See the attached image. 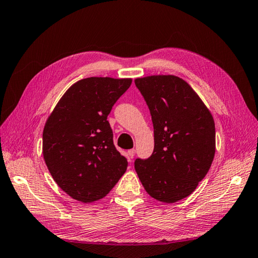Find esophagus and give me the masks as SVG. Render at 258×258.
<instances>
[{"label":"esophagus","instance_id":"34e87169","mask_svg":"<svg viewBox=\"0 0 258 258\" xmlns=\"http://www.w3.org/2000/svg\"><path fill=\"white\" fill-rule=\"evenodd\" d=\"M134 155H135V150H134V149H133V150H130V151H127V160H128L130 162L133 160Z\"/></svg>","mask_w":258,"mask_h":258}]
</instances>
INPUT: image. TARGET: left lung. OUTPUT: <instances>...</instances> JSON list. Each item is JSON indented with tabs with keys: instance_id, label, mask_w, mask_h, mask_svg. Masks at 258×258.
<instances>
[{
	"instance_id": "obj_1",
	"label": "left lung",
	"mask_w": 258,
	"mask_h": 258,
	"mask_svg": "<svg viewBox=\"0 0 258 258\" xmlns=\"http://www.w3.org/2000/svg\"><path fill=\"white\" fill-rule=\"evenodd\" d=\"M134 82L154 126V151L147 160L135 161V171L153 199L178 202L193 193L212 165L216 149L213 115L178 76L151 75Z\"/></svg>"
}]
</instances>
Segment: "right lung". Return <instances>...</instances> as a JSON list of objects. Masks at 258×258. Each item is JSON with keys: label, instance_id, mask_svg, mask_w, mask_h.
Segmentation results:
<instances>
[{"label": "right lung", "instance_id": "obj_1", "mask_svg": "<svg viewBox=\"0 0 258 258\" xmlns=\"http://www.w3.org/2000/svg\"><path fill=\"white\" fill-rule=\"evenodd\" d=\"M132 79L87 78L59 98L43 130V157L53 179L82 203L105 197L127 168L107 115Z\"/></svg>", "mask_w": 258, "mask_h": 258}]
</instances>
